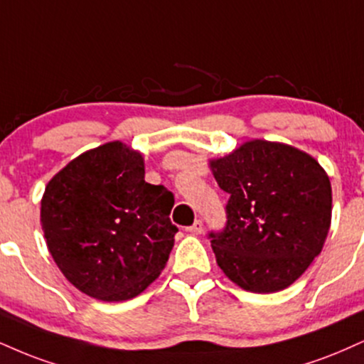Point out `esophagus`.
<instances>
[{
  "label": "esophagus",
  "mask_w": 364,
  "mask_h": 364,
  "mask_svg": "<svg viewBox=\"0 0 364 364\" xmlns=\"http://www.w3.org/2000/svg\"><path fill=\"white\" fill-rule=\"evenodd\" d=\"M186 230L190 232V234H193V235H200L201 232H203V222H201V220H196L195 224L191 225V227H188Z\"/></svg>",
  "instance_id": "obj_1"
}]
</instances>
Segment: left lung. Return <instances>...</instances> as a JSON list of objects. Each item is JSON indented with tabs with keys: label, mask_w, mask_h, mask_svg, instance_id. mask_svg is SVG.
Instances as JSON below:
<instances>
[{
	"label": "left lung",
	"mask_w": 364,
	"mask_h": 364,
	"mask_svg": "<svg viewBox=\"0 0 364 364\" xmlns=\"http://www.w3.org/2000/svg\"><path fill=\"white\" fill-rule=\"evenodd\" d=\"M208 168L230 195L224 232L210 234L225 277L252 293L295 283L331 229L332 188L322 166L288 144L252 139Z\"/></svg>",
	"instance_id": "8db88e82"
}]
</instances>
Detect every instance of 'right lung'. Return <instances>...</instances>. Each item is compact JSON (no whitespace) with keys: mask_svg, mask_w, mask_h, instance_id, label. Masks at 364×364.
<instances>
[{"mask_svg":"<svg viewBox=\"0 0 364 364\" xmlns=\"http://www.w3.org/2000/svg\"><path fill=\"white\" fill-rule=\"evenodd\" d=\"M142 152L120 140L74 157L47 183L41 224L69 283L102 301L137 296L169 259L178 227L163 185L147 183Z\"/></svg>","mask_w":364,"mask_h":364,"instance_id":"obj_1","label":"right lung"}]
</instances>
